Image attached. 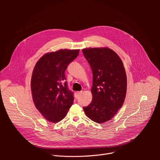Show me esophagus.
Segmentation results:
<instances>
[{
    "label": "esophagus",
    "mask_w": 160,
    "mask_h": 160,
    "mask_svg": "<svg viewBox=\"0 0 160 160\" xmlns=\"http://www.w3.org/2000/svg\"><path fill=\"white\" fill-rule=\"evenodd\" d=\"M82 93V92H81V91H78V92H77L75 93V97L76 98H78L81 95Z\"/></svg>",
    "instance_id": "34e87169"
}]
</instances>
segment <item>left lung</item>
<instances>
[{"label":"left lung","mask_w":160,"mask_h":160,"mask_svg":"<svg viewBox=\"0 0 160 160\" xmlns=\"http://www.w3.org/2000/svg\"><path fill=\"white\" fill-rule=\"evenodd\" d=\"M82 52L92 71V100L83 110L92 121L110 120L122 108L127 92V76L118 55L107 48H87Z\"/></svg>","instance_id":"8db88e82"}]
</instances>
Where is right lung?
<instances>
[{"label":"right lung","instance_id":"obj_1","mask_svg":"<svg viewBox=\"0 0 160 160\" xmlns=\"http://www.w3.org/2000/svg\"><path fill=\"white\" fill-rule=\"evenodd\" d=\"M80 50L61 49L43 55L36 63L31 80L35 107L48 121L62 120L72 106L73 92L68 87L65 71Z\"/></svg>","mask_w":160,"mask_h":160}]
</instances>
